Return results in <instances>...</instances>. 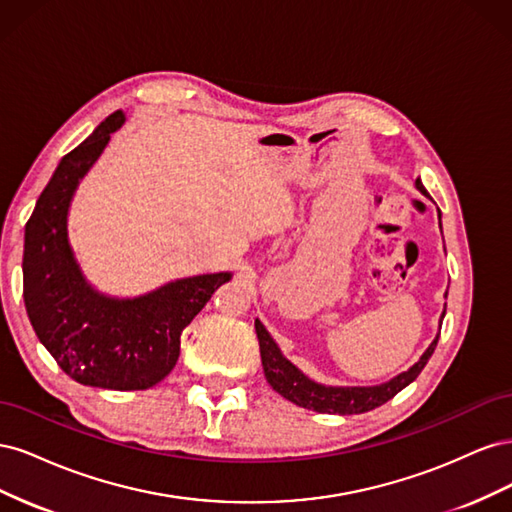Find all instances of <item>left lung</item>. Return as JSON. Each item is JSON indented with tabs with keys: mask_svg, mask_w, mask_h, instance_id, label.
Listing matches in <instances>:
<instances>
[{
	"mask_svg": "<svg viewBox=\"0 0 512 512\" xmlns=\"http://www.w3.org/2000/svg\"><path fill=\"white\" fill-rule=\"evenodd\" d=\"M416 188L425 196H429L427 190L423 188L421 179H416ZM256 335L260 344L262 369H265L267 382L273 386V391L292 401V404L320 412V414H361L386 404V401L393 399L401 389H406L410 382L418 378V374H421L423 367L431 359L433 350H436L438 337H440L438 335L433 339L431 346L421 356V361L414 363L408 371H404V374H399L389 382L378 384V386H322L303 376L297 367H294L288 359H284V354L280 352V348H277L267 329L262 327L260 320H256Z\"/></svg>",
	"mask_w": 512,
	"mask_h": 512,
	"instance_id": "8db88e82",
	"label": "left lung"
}]
</instances>
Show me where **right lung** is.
Wrapping results in <instances>:
<instances>
[{"instance_id":"right-lung-1","label":"right lung","mask_w":512,"mask_h":512,"mask_svg":"<svg viewBox=\"0 0 512 512\" xmlns=\"http://www.w3.org/2000/svg\"><path fill=\"white\" fill-rule=\"evenodd\" d=\"M123 113L108 115L85 143L61 158L25 224L23 299L29 322L70 378L113 391H143L175 367L181 331L230 273L170 282L138 299H108L81 275L68 245L72 194L98 160Z\"/></svg>"}]
</instances>
